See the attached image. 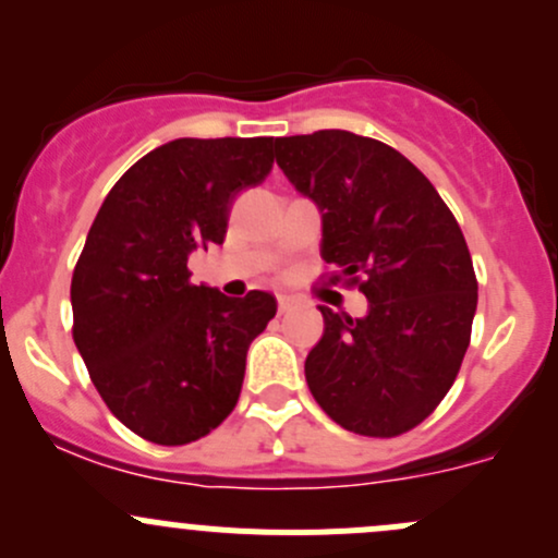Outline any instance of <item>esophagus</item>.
<instances>
[{
    "mask_svg": "<svg viewBox=\"0 0 558 558\" xmlns=\"http://www.w3.org/2000/svg\"><path fill=\"white\" fill-rule=\"evenodd\" d=\"M291 307H294V300H291V296H286V294H278V313L291 311Z\"/></svg>",
    "mask_w": 558,
    "mask_h": 558,
    "instance_id": "obj_1",
    "label": "esophagus"
}]
</instances>
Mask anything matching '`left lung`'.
Here are the masks:
<instances>
[{
  "mask_svg": "<svg viewBox=\"0 0 558 558\" xmlns=\"http://www.w3.org/2000/svg\"><path fill=\"white\" fill-rule=\"evenodd\" d=\"M275 159L318 205L331 280L369 300L364 318L318 305L311 393L353 435H404L451 391L470 345L477 278L464 234L426 174L380 140L320 129L278 137Z\"/></svg>",
  "mask_w": 558,
  "mask_h": 558,
  "instance_id": "8db88e82",
  "label": "left lung"
}]
</instances>
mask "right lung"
Returning <instances> with one entry per match:
<instances>
[{
  "label": "right lung",
  "mask_w": 558,
  "mask_h": 558,
  "mask_svg": "<svg viewBox=\"0 0 558 558\" xmlns=\"http://www.w3.org/2000/svg\"><path fill=\"white\" fill-rule=\"evenodd\" d=\"M272 137L172 140L105 196L72 272V340L126 429L185 446L223 424L245 356L275 318L267 291L194 286L189 253L221 245L234 194L272 170Z\"/></svg>",
  "instance_id": "1"
}]
</instances>
